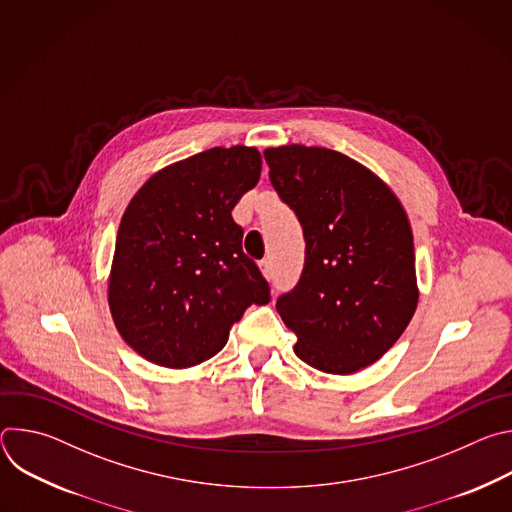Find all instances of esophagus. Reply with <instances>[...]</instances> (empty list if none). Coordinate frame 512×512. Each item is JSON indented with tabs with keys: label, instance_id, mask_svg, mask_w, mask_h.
Here are the masks:
<instances>
[{
	"label": "esophagus",
	"instance_id": "esophagus-1",
	"mask_svg": "<svg viewBox=\"0 0 512 512\" xmlns=\"http://www.w3.org/2000/svg\"><path fill=\"white\" fill-rule=\"evenodd\" d=\"M259 267H261V273H263L267 279L273 275V265H271V259H269V257L261 259V261H259Z\"/></svg>",
	"mask_w": 512,
	"mask_h": 512
}]
</instances>
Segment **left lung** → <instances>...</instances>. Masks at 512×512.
<instances>
[{
  "mask_svg": "<svg viewBox=\"0 0 512 512\" xmlns=\"http://www.w3.org/2000/svg\"><path fill=\"white\" fill-rule=\"evenodd\" d=\"M269 180L304 229L298 285L277 298L294 330V352L310 367L350 375L377 362L417 308L409 218L369 168L306 145L263 152Z\"/></svg>",
  "mask_w": 512,
  "mask_h": 512,
  "instance_id": "obj_1",
  "label": "left lung"
}]
</instances>
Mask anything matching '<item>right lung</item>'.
Instances as JSON below:
<instances>
[{
  "instance_id": "1",
  "label": "right lung",
  "mask_w": 512,
  "mask_h": 512,
  "mask_svg": "<svg viewBox=\"0 0 512 512\" xmlns=\"http://www.w3.org/2000/svg\"><path fill=\"white\" fill-rule=\"evenodd\" d=\"M261 176V154L233 145L176 162L127 204L109 275V308L123 340L168 369L214 356L269 283L243 251L233 208Z\"/></svg>"
}]
</instances>
